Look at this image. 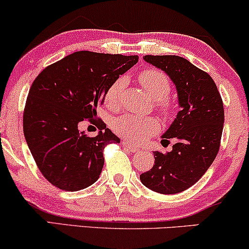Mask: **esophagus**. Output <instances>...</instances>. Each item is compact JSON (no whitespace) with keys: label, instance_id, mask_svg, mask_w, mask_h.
Wrapping results in <instances>:
<instances>
[{"label":"esophagus","instance_id":"obj_1","mask_svg":"<svg viewBox=\"0 0 249 249\" xmlns=\"http://www.w3.org/2000/svg\"><path fill=\"white\" fill-rule=\"evenodd\" d=\"M122 145L124 146L125 149H128L129 150V151H131V152H137V151H140V149H139V146H135V145H131L130 143H128V142H125V141H124V142L121 143Z\"/></svg>","mask_w":249,"mask_h":249}]
</instances>
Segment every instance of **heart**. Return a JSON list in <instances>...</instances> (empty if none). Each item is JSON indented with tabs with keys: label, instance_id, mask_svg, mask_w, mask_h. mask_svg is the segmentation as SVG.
Here are the masks:
<instances>
[{
	"label": "heart",
	"instance_id": "b5f03b06",
	"mask_svg": "<svg viewBox=\"0 0 249 249\" xmlns=\"http://www.w3.org/2000/svg\"><path fill=\"white\" fill-rule=\"evenodd\" d=\"M139 81L144 90L156 100L159 113L167 116L172 112V105L166 100L171 92V83L167 76L160 70L145 69L140 72ZM125 85L124 78L120 77L109 85L105 92V104L110 108H118L120 97ZM159 124L155 118L125 114L120 116L113 122V129L124 140L134 143L145 141L150 135L158 130Z\"/></svg>",
	"mask_w": 249,
	"mask_h": 249
}]
</instances>
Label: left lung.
<instances>
[{
	"label": "left lung",
	"mask_w": 249,
	"mask_h": 249,
	"mask_svg": "<svg viewBox=\"0 0 249 249\" xmlns=\"http://www.w3.org/2000/svg\"><path fill=\"white\" fill-rule=\"evenodd\" d=\"M176 84L180 110L162 141L173 139L172 151H155V165L140 176L142 183L160 194H177L203 177L219 151L224 127L220 93L208 72L177 55H145ZM162 143V142H161Z\"/></svg>",
	"instance_id": "obj_1"
}]
</instances>
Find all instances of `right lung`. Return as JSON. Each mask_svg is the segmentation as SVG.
I'll use <instances>...</instances> for the list:
<instances>
[{
    "mask_svg": "<svg viewBox=\"0 0 249 249\" xmlns=\"http://www.w3.org/2000/svg\"><path fill=\"white\" fill-rule=\"evenodd\" d=\"M137 61V55L81 51L36 76L24 108L23 129L36 166L52 185L77 192L99 179L104 149L120 139L98 119L97 106L109 85ZM87 119L101 130L97 137L79 131Z\"/></svg>",
    "mask_w": 249,
    "mask_h": 249,
    "instance_id": "right-lung-1",
    "label": "right lung"
}]
</instances>
